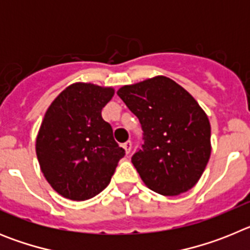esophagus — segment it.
Here are the masks:
<instances>
[{"instance_id": "esophagus-1", "label": "esophagus", "mask_w": 250, "mask_h": 250, "mask_svg": "<svg viewBox=\"0 0 250 250\" xmlns=\"http://www.w3.org/2000/svg\"><path fill=\"white\" fill-rule=\"evenodd\" d=\"M123 147H124V149H125V152H126V154H129V152L131 151L132 143L130 140L126 141V143H124V144H123Z\"/></svg>"}]
</instances>
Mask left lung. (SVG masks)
I'll return each mask as SVG.
<instances>
[{"label": "left lung", "instance_id": "8db88e82", "mask_svg": "<svg viewBox=\"0 0 250 250\" xmlns=\"http://www.w3.org/2000/svg\"><path fill=\"white\" fill-rule=\"evenodd\" d=\"M144 130L131 163L149 189L164 196L190 190L210 158V123L187 90L159 75L118 90Z\"/></svg>", "mask_w": 250, "mask_h": 250}]
</instances>
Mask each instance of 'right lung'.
Here are the masks:
<instances>
[{"mask_svg":"<svg viewBox=\"0 0 250 250\" xmlns=\"http://www.w3.org/2000/svg\"><path fill=\"white\" fill-rule=\"evenodd\" d=\"M114 94L110 86L75 83L46 110L36 155L48 184L66 199L83 202L101 193L125 155L101 116Z\"/></svg>","mask_w":250,"mask_h":250,"instance_id":"1","label":"right lung"}]
</instances>
